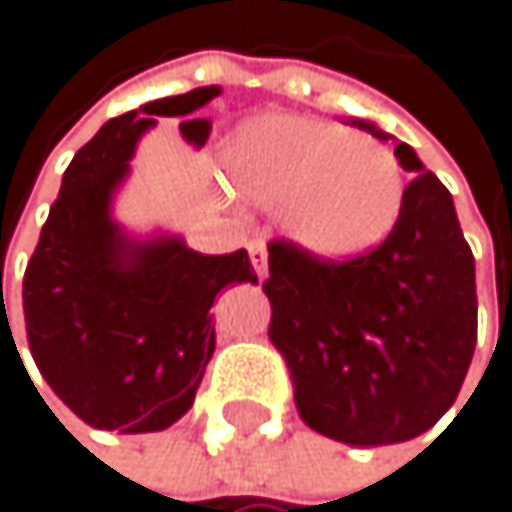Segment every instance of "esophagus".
Wrapping results in <instances>:
<instances>
[{
    "instance_id": "34e87169",
    "label": "esophagus",
    "mask_w": 512,
    "mask_h": 512,
    "mask_svg": "<svg viewBox=\"0 0 512 512\" xmlns=\"http://www.w3.org/2000/svg\"><path fill=\"white\" fill-rule=\"evenodd\" d=\"M248 254H251V267L261 279L267 276V245L264 239H248Z\"/></svg>"
}]
</instances>
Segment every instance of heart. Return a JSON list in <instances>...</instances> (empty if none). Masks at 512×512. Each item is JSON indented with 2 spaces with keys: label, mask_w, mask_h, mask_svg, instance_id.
I'll list each match as a JSON object with an SVG mask.
<instances>
[{
  "label": "heart",
  "mask_w": 512,
  "mask_h": 512,
  "mask_svg": "<svg viewBox=\"0 0 512 512\" xmlns=\"http://www.w3.org/2000/svg\"><path fill=\"white\" fill-rule=\"evenodd\" d=\"M236 190L282 208L291 239L319 258H356L396 227L402 171L371 137L307 116H261L230 147Z\"/></svg>",
  "instance_id": "b5f03b06"
}]
</instances>
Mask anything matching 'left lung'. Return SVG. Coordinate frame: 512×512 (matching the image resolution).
Masks as SVG:
<instances>
[{
  "label": "left lung",
  "mask_w": 512,
  "mask_h": 512,
  "mask_svg": "<svg viewBox=\"0 0 512 512\" xmlns=\"http://www.w3.org/2000/svg\"><path fill=\"white\" fill-rule=\"evenodd\" d=\"M356 125L393 141L415 174L396 227L350 261L270 242L264 294L301 421L347 445H390L427 433L461 393L476 347V264L436 174L387 131Z\"/></svg>",
  "instance_id": "obj_1"
}]
</instances>
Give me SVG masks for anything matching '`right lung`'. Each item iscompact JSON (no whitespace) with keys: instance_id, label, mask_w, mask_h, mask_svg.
Here are the masks:
<instances>
[{"instance_id":"1","label":"right lung","mask_w":512,"mask_h":512,"mask_svg":"<svg viewBox=\"0 0 512 512\" xmlns=\"http://www.w3.org/2000/svg\"><path fill=\"white\" fill-rule=\"evenodd\" d=\"M218 94L205 85L110 119L64 171L27 264L24 319L36 368L97 430L156 433L187 415L214 353V298L233 282H258L245 248L199 254L178 236L137 242L110 218L156 116H181L187 144L202 147L211 122L193 116Z\"/></svg>"}]
</instances>
